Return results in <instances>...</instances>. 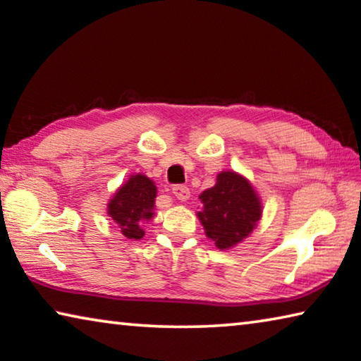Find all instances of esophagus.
I'll list each match as a JSON object with an SVG mask.
<instances>
[{
  "instance_id": "obj_1",
  "label": "esophagus",
  "mask_w": 361,
  "mask_h": 361,
  "mask_svg": "<svg viewBox=\"0 0 361 361\" xmlns=\"http://www.w3.org/2000/svg\"><path fill=\"white\" fill-rule=\"evenodd\" d=\"M171 192L175 194V197L178 199V201H186V199L190 197V190L183 185H176L171 188Z\"/></svg>"
}]
</instances>
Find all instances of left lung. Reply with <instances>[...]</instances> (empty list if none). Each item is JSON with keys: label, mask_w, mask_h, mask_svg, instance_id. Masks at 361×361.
I'll return each mask as SVG.
<instances>
[{"label": "left lung", "mask_w": 361, "mask_h": 361, "mask_svg": "<svg viewBox=\"0 0 361 361\" xmlns=\"http://www.w3.org/2000/svg\"><path fill=\"white\" fill-rule=\"evenodd\" d=\"M202 207L196 212L205 236L220 250L241 244L255 230L262 219L263 205L259 192L244 175L223 170L216 175L215 186L199 196Z\"/></svg>", "instance_id": "1"}]
</instances>
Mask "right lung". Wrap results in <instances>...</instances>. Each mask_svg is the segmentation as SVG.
Returning <instances> with one entry per match:
<instances>
[{
  "instance_id": "right-lung-1",
  "label": "right lung",
  "mask_w": 361,
  "mask_h": 361,
  "mask_svg": "<svg viewBox=\"0 0 361 361\" xmlns=\"http://www.w3.org/2000/svg\"><path fill=\"white\" fill-rule=\"evenodd\" d=\"M157 186L145 173L130 175V178L118 186L107 202V215L117 223L120 233L128 239L145 236V223L156 215Z\"/></svg>"
}]
</instances>
